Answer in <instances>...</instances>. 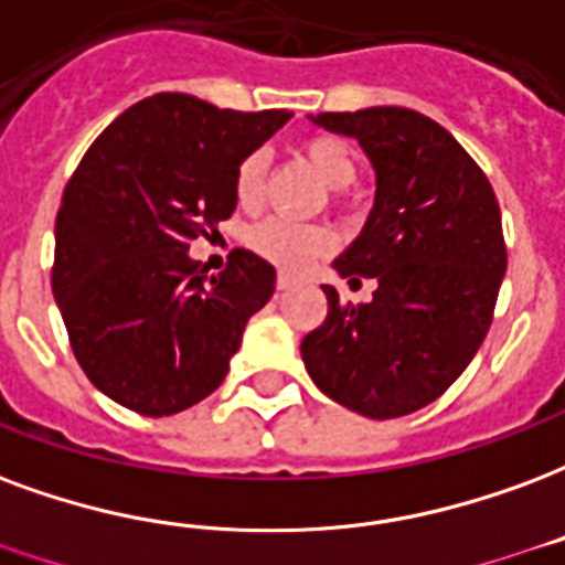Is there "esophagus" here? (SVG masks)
Listing matches in <instances>:
<instances>
[{"label": "esophagus", "instance_id": "34e87169", "mask_svg": "<svg viewBox=\"0 0 565 565\" xmlns=\"http://www.w3.org/2000/svg\"><path fill=\"white\" fill-rule=\"evenodd\" d=\"M278 290H281V294H287V290H296V287H299V278H294V275H290V271H278Z\"/></svg>", "mask_w": 565, "mask_h": 565}]
</instances>
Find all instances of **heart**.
I'll list each match as a JSON object with an SVG mask.
<instances>
[{
    "label": "heart",
    "instance_id": "b5f03b06",
    "mask_svg": "<svg viewBox=\"0 0 565 565\" xmlns=\"http://www.w3.org/2000/svg\"><path fill=\"white\" fill-rule=\"evenodd\" d=\"M302 152L308 164L315 167L317 177L323 179L326 188L344 191L356 182V154L344 140L320 134V137L305 140ZM263 179H266V154L250 152L236 170V182H233L236 200L242 206H254L260 200ZM329 245H332L329 233L317 224L269 218L250 230V248L281 269H305L308 263H315L320 254H326Z\"/></svg>",
    "mask_w": 565,
    "mask_h": 565
}]
</instances>
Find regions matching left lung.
<instances>
[{
	"label": "left lung",
	"mask_w": 565,
	"mask_h": 565,
	"mask_svg": "<svg viewBox=\"0 0 565 565\" xmlns=\"http://www.w3.org/2000/svg\"><path fill=\"white\" fill-rule=\"evenodd\" d=\"M353 137L374 167V206L332 263L374 278V299L341 305L302 341L317 388L367 419H398L440 398L482 347L505 275L491 182L443 125L407 107L308 116Z\"/></svg>",
	"instance_id": "1"
}]
</instances>
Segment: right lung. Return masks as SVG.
Here are the masks:
<instances>
[{
	"instance_id": "add662e5",
	"label": "right lung",
	"mask_w": 565,
	"mask_h": 565,
	"mask_svg": "<svg viewBox=\"0 0 565 565\" xmlns=\"http://www.w3.org/2000/svg\"><path fill=\"white\" fill-rule=\"evenodd\" d=\"M290 110H221L185 92L134 104L89 146L56 215L53 296L107 398L173 416L227 377L275 269L245 248L206 278L188 254L236 209V170Z\"/></svg>"
}]
</instances>
